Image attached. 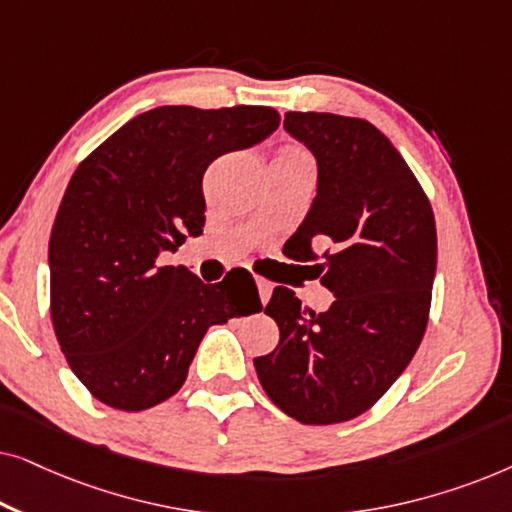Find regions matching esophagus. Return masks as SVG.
<instances>
[{
  "mask_svg": "<svg viewBox=\"0 0 512 512\" xmlns=\"http://www.w3.org/2000/svg\"><path fill=\"white\" fill-rule=\"evenodd\" d=\"M256 286H258V296H261V303H268V298L272 293V284L268 282V279L256 277Z\"/></svg>",
  "mask_w": 512,
  "mask_h": 512,
  "instance_id": "esophagus-1",
  "label": "esophagus"
}]
</instances>
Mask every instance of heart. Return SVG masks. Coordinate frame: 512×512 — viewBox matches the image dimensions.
<instances>
[{
    "instance_id": "heart-1",
    "label": "heart",
    "mask_w": 512,
    "mask_h": 512,
    "mask_svg": "<svg viewBox=\"0 0 512 512\" xmlns=\"http://www.w3.org/2000/svg\"><path fill=\"white\" fill-rule=\"evenodd\" d=\"M282 156H305V151H300L298 146H286L282 151Z\"/></svg>"
}]
</instances>
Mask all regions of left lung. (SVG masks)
<instances>
[{"label": "left lung", "mask_w": 512, "mask_h": 512, "mask_svg": "<svg viewBox=\"0 0 512 512\" xmlns=\"http://www.w3.org/2000/svg\"><path fill=\"white\" fill-rule=\"evenodd\" d=\"M284 128L314 153L317 198L284 249L314 261L335 300L307 312L277 286L265 314L279 342L254 359L270 401L300 424H338L387 394L424 338L436 277L431 202L394 144L363 118L289 111ZM329 244L321 257L314 243Z\"/></svg>", "instance_id": "1"}]
</instances>
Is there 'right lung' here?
Listing matches in <instances>:
<instances>
[{
  "instance_id": "1",
  "label": "right lung",
  "mask_w": 512,
  "mask_h": 512,
  "mask_svg": "<svg viewBox=\"0 0 512 512\" xmlns=\"http://www.w3.org/2000/svg\"><path fill=\"white\" fill-rule=\"evenodd\" d=\"M277 125L272 107H158L76 167L48 242L51 319L69 368L97 401L125 412L167 401L209 326L261 312L244 268L205 284L158 256L202 233L207 167Z\"/></svg>"
}]
</instances>
